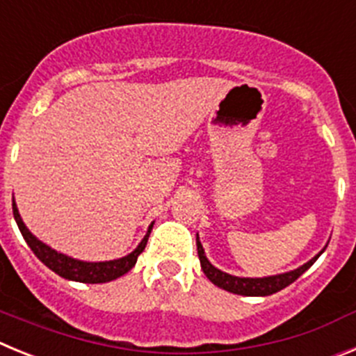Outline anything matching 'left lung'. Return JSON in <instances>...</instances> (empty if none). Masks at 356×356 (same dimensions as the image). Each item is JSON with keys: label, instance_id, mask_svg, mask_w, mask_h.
<instances>
[{"label": "left lung", "instance_id": "obj_1", "mask_svg": "<svg viewBox=\"0 0 356 356\" xmlns=\"http://www.w3.org/2000/svg\"><path fill=\"white\" fill-rule=\"evenodd\" d=\"M325 248H323L318 255H314L309 262H305V264L296 268V270L287 271V273H278V275H271V277H262V278L236 277V275L225 273V271L218 270V268H214V266L211 264L209 259L206 257L204 246H202L197 234V250H198V259H200L202 271L206 273V277L213 282L214 286H218L220 289L229 291V293L241 294V296H270V294L278 293V291H282L284 287L289 286V284H293L298 277H302V275L309 270L310 266L318 261V257L325 252Z\"/></svg>", "mask_w": 356, "mask_h": 356}]
</instances>
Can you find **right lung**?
<instances>
[{"instance_id": "right-lung-1", "label": "right lung", "mask_w": 356, "mask_h": 356, "mask_svg": "<svg viewBox=\"0 0 356 356\" xmlns=\"http://www.w3.org/2000/svg\"><path fill=\"white\" fill-rule=\"evenodd\" d=\"M12 209H14V218L15 222H17L19 230H21L22 238L28 243V246L33 250V254L37 255L51 271H54V273L60 275L62 278H65V280L83 282V284H104V282H111L115 280V278L126 275L127 271L136 264L138 255L145 250L147 239H149V234L150 230H152V225H154V223H150L149 230H147V234L143 236L142 241H140V245L136 246L131 254H127L126 257L102 262H86L79 261V259H72L65 254H60V252L53 250L51 246H47L46 243H42L38 238H35L33 234L30 232V229H28V227L24 225V222H22V218L17 209V204H15L14 198H12Z\"/></svg>"}]
</instances>
